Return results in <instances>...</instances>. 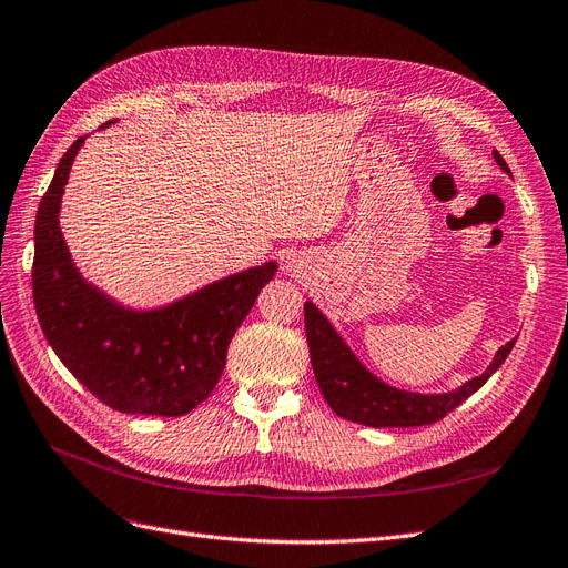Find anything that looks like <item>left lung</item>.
Instances as JSON below:
<instances>
[{
    "label": "left lung",
    "mask_w": 568,
    "mask_h": 568,
    "mask_svg": "<svg viewBox=\"0 0 568 568\" xmlns=\"http://www.w3.org/2000/svg\"><path fill=\"white\" fill-rule=\"evenodd\" d=\"M493 154L501 171L509 173L507 161L499 156V152ZM304 328L321 395L326 397L337 416L371 428H412L437 424L452 409H457L464 399L471 397L478 387H483V383L505 364L516 343V339H509L505 347L497 349L490 368L483 376L464 383L459 390L445 395H416L397 390V387L385 385L376 376H371L312 302H304Z\"/></svg>",
    "instance_id": "8db88e82"
}]
</instances>
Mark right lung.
Wrapping results in <instances>:
<instances>
[{"mask_svg": "<svg viewBox=\"0 0 568 568\" xmlns=\"http://www.w3.org/2000/svg\"><path fill=\"white\" fill-rule=\"evenodd\" d=\"M83 140L61 156L36 216L32 300L42 333L61 364L106 407L183 416L212 395L235 331L278 266L235 273L166 310L113 304L80 278L59 231L63 185Z\"/></svg>", "mask_w": 568, "mask_h": 568, "instance_id": "obj_1", "label": "right lung"}]
</instances>
